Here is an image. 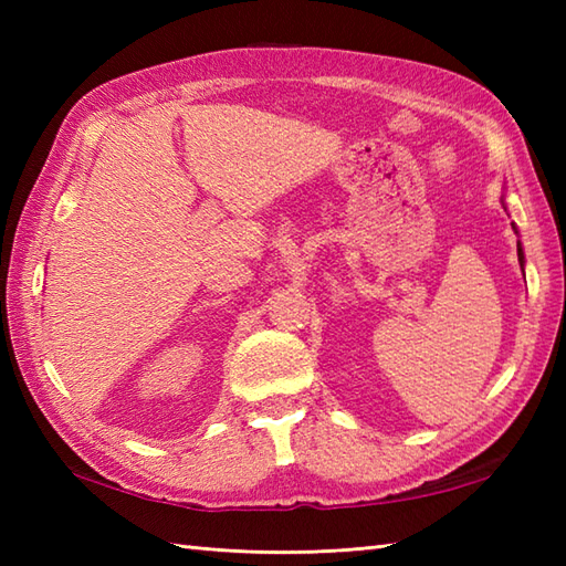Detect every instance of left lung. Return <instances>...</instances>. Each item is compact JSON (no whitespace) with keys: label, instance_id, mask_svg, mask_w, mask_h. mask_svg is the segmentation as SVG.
I'll return each instance as SVG.
<instances>
[{"label":"left lung","instance_id":"left-lung-1","mask_svg":"<svg viewBox=\"0 0 566 566\" xmlns=\"http://www.w3.org/2000/svg\"><path fill=\"white\" fill-rule=\"evenodd\" d=\"M513 231H515V226H513ZM518 262H521V268L525 264V255H523V245H521V240H518Z\"/></svg>","mask_w":566,"mask_h":566}]
</instances>
